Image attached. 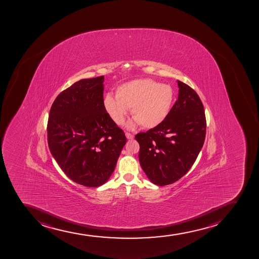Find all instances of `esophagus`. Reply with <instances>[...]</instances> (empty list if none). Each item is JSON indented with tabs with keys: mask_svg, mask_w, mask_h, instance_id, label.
Returning <instances> with one entry per match:
<instances>
[{
	"mask_svg": "<svg viewBox=\"0 0 259 259\" xmlns=\"http://www.w3.org/2000/svg\"><path fill=\"white\" fill-rule=\"evenodd\" d=\"M126 138L128 140L133 139L134 135L133 134L130 133V132H126L125 133Z\"/></svg>",
	"mask_w": 259,
	"mask_h": 259,
	"instance_id": "1",
	"label": "esophagus"
}]
</instances>
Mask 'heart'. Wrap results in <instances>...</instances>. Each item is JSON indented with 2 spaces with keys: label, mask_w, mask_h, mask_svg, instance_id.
Listing matches in <instances>:
<instances>
[{
  "label": "heart",
  "mask_w": 259,
  "mask_h": 259,
  "mask_svg": "<svg viewBox=\"0 0 259 259\" xmlns=\"http://www.w3.org/2000/svg\"><path fill=\"white\" fill-rule=\"evenodd\" d=\"M115 97L107 95L104 108L114 123L122 125L131 109L136 123L145 128H155L169 116L174 105L171 86L152 79H137L119 85Z\"/></svg>",
  "instance_id": "b5f03b06"
}]
</instances>
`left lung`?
<instances>
[{
    "instance_id": "8db88e82",
    "label": "left lung",
    "mask_w": 259,
    "mask_h": 259,
    "mask_svg": "<svg viewBox=\"0 0 259 259\" xmlns=\"http://www.w3.org/2000/svg\"><path fill=\"white\" fill-rule=\"evenodd\" d=\"M177 82L179 96L166 119L136 136L141 166L158 186L171 184L187 174L205 138L206 119L201 100L188 84Z\"/></svg>"
}]
</instances>
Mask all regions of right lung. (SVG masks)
Returning a JSON list of instances; mask_svg holds the SVG:
<instances>
[{
	"label": "right lung",
	"mask_w": 259,
	"mask_h": 259,
	"mask_svg": "<svg viewBox=\"0 0 259 259\" xmlns=\"http://www.w3.org/2000/svg\"><path fill=\"white\" fill-rule=\"evenodd\" d=\"M104 76L82 79L60 93L49 112V150L64 173L96 188L109 179L126 136L104 108Z\"/></svg>",
	"instance_id": "right-lung-1"
}]
</instances>
